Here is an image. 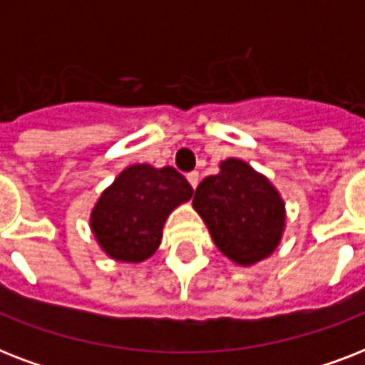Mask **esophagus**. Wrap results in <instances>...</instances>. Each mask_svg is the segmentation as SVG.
I'll return each mask as SVG.
<instances>
[{
    "mask_svg": "<svg viewBox=\"0 0 365 365\" xmlns=\"http://www.w3.org/2000/svg\"><path fill=\"white\" fill-rule=\"evenodd\" d=\"M187 182L191 183V187L197 189V185H199V172H189L187 174Z\"/></svg>",
    "mask_w": 365,
    "mask_h": 365,
    "instance_id": "esophagus-1",
    "label": "esophagus"
}]
</instances>
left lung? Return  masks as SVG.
<instances>
[{
	"label": "left lung",
	"mask_w": 365,
	"mask_h": 365,
	"mask_svg": "<svg viewBox=\"0 0 365 365\" xmlns=\"http://www.w3.org/2000/svg\"><path fill=\"white\" fill-rule=\"evenodd\" d=\"M193 208L217 248L239 265L271 255L282 239L284 200L265 176L240 159L223 160L220 174L199 183Z\"/></svg>",
	"instance_id": "left-lung-1"
}]
</instances>
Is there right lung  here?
<instances>
[{
  "label": "right lung",
  "instance_id": "1",
  "mask_svg": "<svg viewBox=\"0 0 365 365\" xmlns=\"http://www.w3.org/2000/svg\"><path fill=\"white\" fill-rule=\"evenodd\" d=\"M191 195L193 187L176 168L132 165L102 193L91 229L110 257L138 263L159 248L166 217Z\"/></svg>",
  "mask_w": 365,
  "mask_h": 365
}]
</instances>
